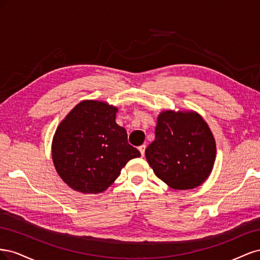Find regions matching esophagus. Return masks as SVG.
I'll return each mask as SVG.
<instances>
[{
	"label": "esophagus",
	"instance_id": "1",
	"mask_svg": "<svg viewBox=\"0 0 260 260\" xmlns=\"http://www.w3.org/2000/svg\"><path fill=\"white\" fill-rule=\"evenodd\" d=\"M145 148H146L145 144H142L141 146H139V151L141 152V155L142 156H144V154H145Z\"/></svg>",
	"mask_w": 260,
	"mask_h": 260
}]
</instances>
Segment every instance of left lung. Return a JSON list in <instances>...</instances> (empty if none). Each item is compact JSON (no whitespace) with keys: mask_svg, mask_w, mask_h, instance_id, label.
Instances as JSON below:
<instances>
[{"mask_svg":"<svg viewBox=\"0 0 260 260\" xmlns=\"http://www.w3.org/2000/svg\"><path fill=\"white\" fill-rule=\"evenodd\" d=\"M155 175L176 190L201 185L210 175L216 143L207 123L196 113L162 112L155 140L145 149Z\"/></svg>","mask_w":260,"mask_h":260,"instance_id":"1","label":"left lung"}]
</instances>
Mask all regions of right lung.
Masks as SVG:
<instances>
[{"instance_id": "1", "label": "right lung", "mask_w": 260, "mask_h": 260, "mask_svg": "<svg viewBox=\"0 0 260 260\" xmlns=\"http://www.w3.org/2000/svg\"><path fill=\"white\" fill-rule=\"evenodd\" d=\"M117 108L83 101L55 132L52 156L58 175L82 193L105 191L130 159L141 153L128 143L127 131L116 123Z\"/></svg>"}]
</instances>
